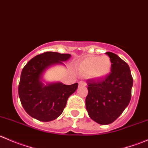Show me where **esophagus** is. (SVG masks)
Here are the masks:
<instances>
[{
  "label": "esophagus",
  "instance_id": "esophagus-1",
  "mask_svg": "<svg viewBox=\"0 0 148 148\" xmlns=\"http://www.w3.org/2000/svg\"><path fill=\"white\" fill-rule=\"evenodd\" d=\"M79 86H86V83H85L84 82L81 81V82H79Z\"/></svg>",
  "mask_w": 148,
  "mask_h": 148
}]
</instances>
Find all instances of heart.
I'll return each mask as SVG.
<instances>
[{"instance_id":"b5f03b06","label":"heart","mask_w":148,"mask_h":148,"mask_svg":"<svg viewBox=\"0 0 148 148\" xmlns=\"http://www.w3.org/2000/svg\"><path fill=\"white\" fill-rule=\"evenodd\" d=\"M112 61L107 55L88 56L79 63L77 71L84 77H89L95 80L105 78L110 73Z\"/></svg>"}]
</instances>
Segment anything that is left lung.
I'll use <instances>...</instances> for the list:
<instances>
[{
    "label": "left lung",
    "mask_w": 148,
    "mask_h": 148,
    "mask_svg": "<svg viewBox=\"0 0 148 148\" xmlns=\"http://www.w3.org/2000/svg\"><path fill=\"white\" fill-rule=\"evenodd\" d=\"M111 72L103 79L87 80L86 109L89 116L100 125L117 120L129 104L133 79L127 64L112 52Z\"/></svg>",
    "instance_id": "1"
}]
</instances>
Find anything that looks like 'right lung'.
Returning a JSON list of instances; mask_svg holds the SVG:
<instances>
[{
  "label": "right lung",
  "mask_w": 148,
  "mask_h": 148,
  "mask_svg": "<svg viewBox=\"0 0 148 148\" xmlns=\"http://www.w3.org/2000/svg\"><path fill=\"white\" fill-rule=\"evenodd\" d=\"M69 53L47 51L31 59L23 67L18 85V96L25 111L31 117L49 122L63 112L67 99L78 87V83L66 85L62 82L44 85V71L51 66L64 64L70 59Z\"/></svg>",
  "instance_id": "add662e5"
}]
</instances>
